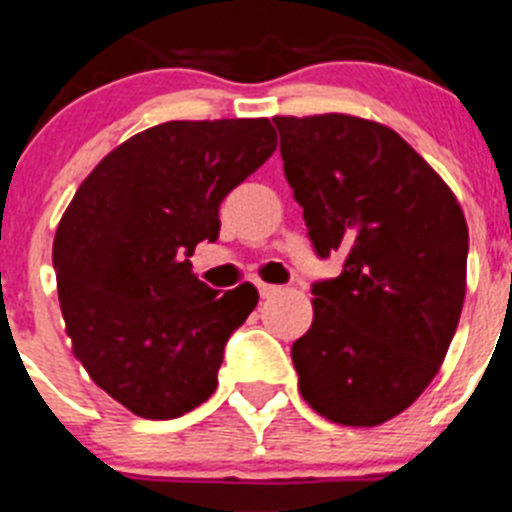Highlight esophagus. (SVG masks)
Instances as JSON below:
<instances>
[{"mask_svg": "<svg viewBox=\"0 0 512 512\" xmlns=\"http://www.w3.org/2000/svg\"><path fill=\"white\" fill-rule=\"evenodd\" d=\"M277 292H279V287H274V284L259 282V295L261 297H271V295H277Z\"/></svg>", "mask_w": 512, "mask_h": 512, "instance_id": "esophagus-1", "label": "esophagus"}]
</instances>
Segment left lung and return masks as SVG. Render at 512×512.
I'll list each match as a JSON object with an SVG mask.
<instances>
[{"mask_svg": "<svg viewBox=\"0 0 512 512\" xmlns=\"http://www.w3.org/2000/svg\"><path fill=\"white\" fill-rule=\"evenodd\" d=\"M284 176L320 259L312 325L292 343L300 392L341 425L410 408L449 351L467 292L469 230L454 192L387 125L351 115L274 117Z\"/></svg>", "mask_w": 512, "mask_h": 512, "instance_id": "1", "label": "left lung"}]
</instances>
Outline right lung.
I'll use <instances>...</instances> for the list:
<instances>
[{
  "label": "right lung",
  "mask_w": 512,
  "mask_h": 512,
  "mask_svg": "<svg viewBox=\"0 0 512 512\" xmlns=\"http://www.w3.org/2000/svg\"><path fill=\"white\" fill-rule=\"evenodd\" d=\"M277 148L266 117L171 120L94 166L53 241L74 356L112 400L151 420L189 413L217 387L235 328L259 302L192 274L194 246L217 241L220 202Z\"/></svg>",
  "instance_id": "1"
}]
</instances>
